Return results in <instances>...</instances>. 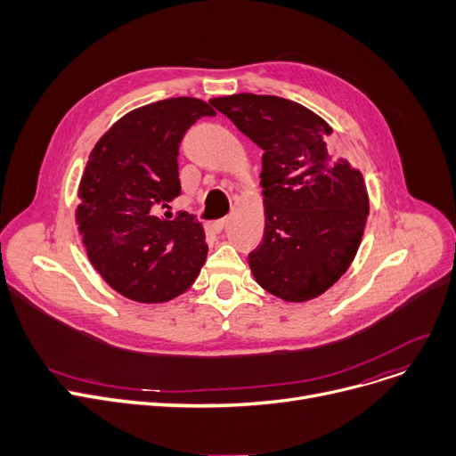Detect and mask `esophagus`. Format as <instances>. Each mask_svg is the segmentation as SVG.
<instances>
[{"instance_id": "1", "label": "esophagus", "mask_w": 456, "mask_h": 456, "mask_svg": "<svg viewBox=\"0 0 456 456\" xmlns=\"http://www.w3.org/2000/svg\"><path fill=\"white\" fill-rule=\"evenodd\" d=\"M225 225H227V218H222V220L212 222V224L208 225V229H210L212 232H222V231L225 229Z\"/></svg>"}]
</instances>
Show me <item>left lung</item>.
Masks as SVG:
<instances>
[{"label":"left lung","mask_w":456,"mask_h":456,"mask_svg":"<svg viewBox=\"0 0 456 456\" xmlns=\"http://www.w3.org/2000/svg\"><path fill=\"white\" fill-rule=\"evenodd\" d=\"M210 103L265 151V238L248 256L255 281L289 303L320 297L361 248L370 214L361 170L329 148L325 119L296 102L242 92Z\"/></svg>","instance_id":"obj_1"}]
</instances>
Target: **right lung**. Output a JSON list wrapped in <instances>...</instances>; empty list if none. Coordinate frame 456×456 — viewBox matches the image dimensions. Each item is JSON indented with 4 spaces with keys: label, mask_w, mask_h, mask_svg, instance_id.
<instances>
[{
    "label": "right lung",
    "mask_w": 456,
    "mask_h": 456,
    "mask_svg": "<svg viewBox=\"0 0 456 456\" xmlns=\"http://www.w3.org/2000/svg\"><path fill=\"white\" fill-rule=\"evenodd\" d=\"M214 114L198 98L143 105L112 124L88 155L76 224L94 270L127 299L170 301L205 265L203 225L188 214L159 218L157 208L181 194L183 134L198 118Z\"/></svg>",
    "instance_id": "obj_1"
}]
</instances>
